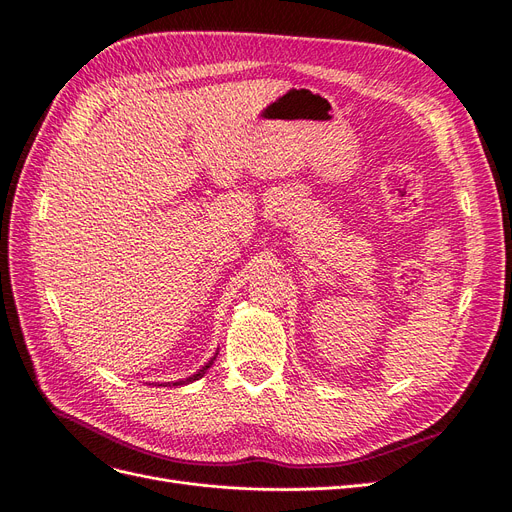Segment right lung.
<instances>
[{"instance_id": "1", "label": "right lung", "mask_w": 512, "mask_h": 512, "mask_svg": "<svg viewBox=\"0 0 512 512\" xmlns=\"http://www.w3.org/2000/svg\"><path fill=\"white\" fill-rule=\"evenodd\" d=\"M214 359H217V355H214V357H210V361H208V364L200 370V372H197V374H193V376H189V378H185V381H176V383H172L174 387H178V385H187V383H193V381H197V378H202L204 374H206V370L214 364Z\"/></svg>"}]
</instances>
